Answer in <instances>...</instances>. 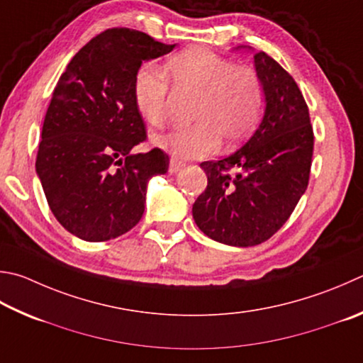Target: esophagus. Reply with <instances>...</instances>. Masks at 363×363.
Here are the masks:
<instances>
[{"mask_svg": "<svg viewBox=\"0 0 363 363\" xmlns=\"http://www.w3.org/2000/svg\"><path fill=\"white\" fill-rule=\"evenodd\" d=\"M182 167H184V163H182V162H179V160H174V159H171L168 171H169L171 174H174V173H177V171H179Z\"/></svg>", "mask_w": 363, "mask_h": 363, "instance_id": "obj_1", "label": "esophagus"}]
</instances>
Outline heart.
Returning a JSON list of instances; mask_svg holds the SVG:
<instances>
[{
    "label": "heart",
    "mask_w": 363,
    "mask_h": 363,
    "mask_svg": "<svg viewBox=\"0 0 363 363\" xmlns=\"http://www.w3.org/2000/svg\"><path fill=\"white\" fill-rule=\"evenodd\" d=\"M169 86L173 95L192 98L189 114L192 127L157 140V146L177 160L208 157L220 141L225 146L238 144L262 116L265 91L257 71L206 49H189L169 58L164 76L150 67L138 71L135 106L150 127L162 128L167 123Z\"/></svg>",
    "instance_id": "heart-1"
}]
</instances>
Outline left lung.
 I'll return each instance as SVG.
<instances>
[{"instance_id": "8db88e82", "label": "left lung", "mask_w": 363, "mask_h": 363, "mask_svg": "<svg viewBox=\"0 0 363 363\" xmlns=\"http://www.w3.org/2000/svg\"><path fill=\"white\" fill-rule=\"evenodd\" d=\"M265 91V116L245 146L203 162L208 186L192 208L211 240L249 247L284 225L305 194L314 133L308 104L294 77L265 52L254 55Z\"/></svg>"}]
</instances>
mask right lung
<instances>
[{"mask_svg":"<svg viewBox=\"0 0 363 363\" xmlns=\"http://www.w3.org/2000/svg\"><path fill=\"white\" fill-rule=\"evenodd\" d=\"M138 30L108 28L71 58L45 113L36 173L57 220L84 241H108L141 220L147 182L168 171L169 157L146 141L133 98L141 63L168 54Z\"/></svg>","mask_w":363,"mask_h":363,"instance_id":"add662e5","label":"right lung"}]
</instances>
